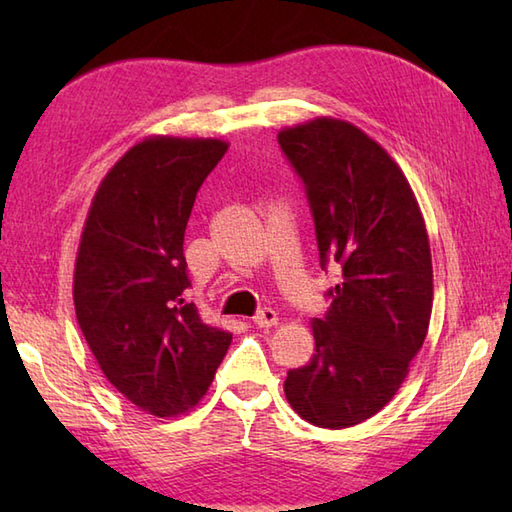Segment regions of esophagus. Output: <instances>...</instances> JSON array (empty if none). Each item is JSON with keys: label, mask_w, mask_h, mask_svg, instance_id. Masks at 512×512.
Instances as JSON below:
<instances>
[{"label": "esophagus", "mask_w": 512, "mask_h": 512, "mask_svg": "<svg viewBox=\"0 0 512 512\" xmlns=\"http://www.w3.org/2000/svg\"><path fill=\"white\" fill-rule=\"evenodd\" d=\"M253 323L257 325V328H273V325L279 323V317L273 308H262L253 317Z\"/></svg>", "instance_id": "obj_1"}]
</instances>
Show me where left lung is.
<instances>
[{
  "label": "left lung",
  "instance_id": "left-lung-1",
  "mask_svg": "<svg viewBox=\"0 0 512 512\" xmlns=\"http://www.w3.org/2000/svg\"><path fill=\"white\" fill-rule=\"evenodd\" d=\"M306 184L321 266L341 270L314 354L290 369L286 398L323 429L365 422L396 396L420 352L433 308L427 226L405 173L363 129L341 118L279 132Z\"/></svg>",
  "mask_w": 512,
  "mask_h": 512
}]
</instances>
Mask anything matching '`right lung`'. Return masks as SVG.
<instances>
[{"label": "right lung", "instance_id": "obj_1", "mask_svg": "<svg viewBox=\"0 0 512 512\" xmlns=\"http://www.w3.org/2000/svg\"><path fill=\"white\" fill-rule=\"evenodd\" d=\"M220 138L149 136L96 189L74 264V310L105 378L151 416L191 411L233 334L184 301V231Z\"/></svg>", "mask_w": 512, "mask_h": 512}]
</instances>
